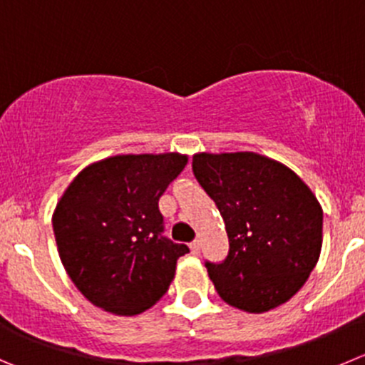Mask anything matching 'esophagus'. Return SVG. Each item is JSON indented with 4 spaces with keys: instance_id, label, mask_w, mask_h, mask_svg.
Here are the masks:
<instances>
[{
    "instance_id": "34e87169",
    "label": "esophagus",
    "mask_w": 365,
    "mask_h": 365,
    "mask_svg": "<svg viewBox=\"0 0 365 365\" xmlns=\"http://www.w3.org/2000/svg\"><path fill=\"white\" fill-rule=\"evenodd\" d=\"M190 249H192L193 255L199 256L200 255V240H193L192 245H190Z\"/></svg>"
}]
</instances>
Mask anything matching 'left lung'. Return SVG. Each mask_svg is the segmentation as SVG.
Returning <instances> with one entry per match:
<instances>
[{
	"label": "left lung",
	"instance_id": "obj_1",
	"mask_svg": "<svg viewBox=\"0 0 365 365\" xmlns=\"http://www.w3.org/2000/svg\"><path fill=\"white\" fill-rule=\"evenodd\" d=\"M192 168L227 231L224 262H206L218 296L249 314L287 303L321 255L322 207L312 190L289 166L255 152H202Z\"/></svg>",
	"mask_w": 365,
	"mask_h": 365
}]
</instances>
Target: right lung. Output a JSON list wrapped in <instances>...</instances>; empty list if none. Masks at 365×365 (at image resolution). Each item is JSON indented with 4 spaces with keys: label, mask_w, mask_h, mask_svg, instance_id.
Instances as JSON below:
<instances>
[{
    "label": "right lung",
    "mask_w": 365,
    "mask_h": 365,
    "mask_svg": "<svg viewBox=\"0 0 365 365\" xmlns=\"http://www.w3.org/2000/svg\"><path fill=\"white\" fill-rule=\"evenodd\" d=\"M188 155L127 154L93 163L73 179L53 213L58 256L95 307L138 315L158 303L188 245L163 235L159 199Z\"/></svg>",
    "instance_id": "obj_1"
}]
</instances>
